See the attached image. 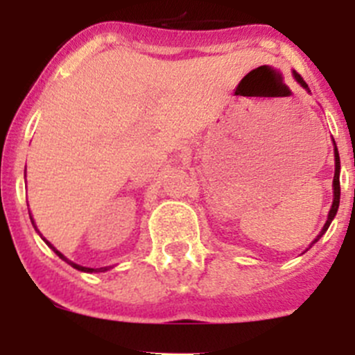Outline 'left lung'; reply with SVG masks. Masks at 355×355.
Masks as SVG:
<instances>
[{"instance_id": "obj_1", "label": "left lung", "mask_w": 355, "mask_h": 355, "mask_svg": "<svg viewBox=\"0 0 355 355\" xmlns=\"http://www.w3.org/2000/svg\"><path fill=\"white\" fill-rule=\"evenodd\" d=\"M293 77H295V80L299 82V84L302 85V87L306 89L307 92H309V87H307V84H306V82H304V78L300 77V75L297 73V71H293ZM333 144H335V141H333ZM338 204H340V156H338V149H336V146H335V177H333V204H331L330 213H328L327 223H324L323 230L320 232V235H318V237L314 239L313 244H316V242L320 241L321 237H323L324 232L328 230V227H330L333 218H335L336 211H338ZM313 244H311V245H313Z\"/></svg>"}]
</instances>
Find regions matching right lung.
Wrapping results in <instances>:
<instances>
[{"label":"right lung","instance_id":"obj_1","mask_svg":"<svg viewBox=\"0 0 355 355\" xmlns=\"http://www.w3.org/2000/svg\"><path fill=\"white\" fill-rule=\"evenodd\" d=\"M31 221H32V216H31ZM32 225H34V221H32ZM34 227H35V225H34ZM37 232H39V230H37ZM41 237H42V235H41ZM42 241H44V242H46V244H48L49 247H51V249H53V250H55V252H56V254H58V256H60V257H62V259H63V261H67V263H68V264H70V266H71V268H75V270H78V271H85V273H98V271H106V270H110V268H85V266H80V264H75V263H73V261H68V259H67V257H65V256H63V254H62V252H60V250H58V249H55V247H53L51 244H49V242H48V241H46V239H44V237H42Z\"/></svg>","mask_w":355,"mask_h":355}]
</instances>
